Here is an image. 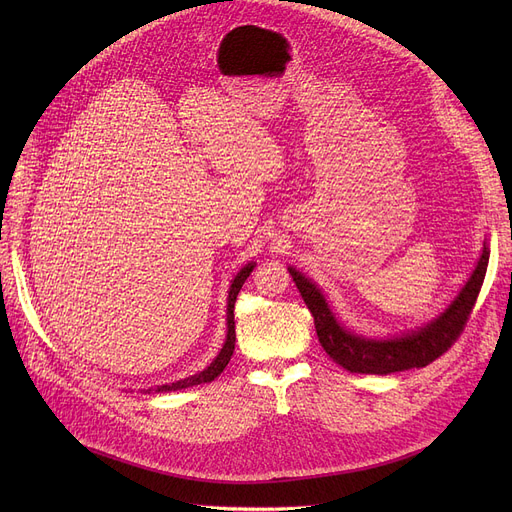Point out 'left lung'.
I'll use <instances>...</instances> for the list:
<instances>
[{
    "mask_svg": "<svg viewBox=\"0 0 512 512\" xmlns=\"http://www.w3.org/2000/svg\"><path fill=\"white\" fill-rule=\"evenodd\" d=\"M488 261L490 245L483 242V251L475 270L454 301H450V305L438 317L427 321L421 328L390 338H369L344 328L321 288L294 267H288V272L313 315L315 332L324 351L351 373L388 375L413 367H425L448 351L450 344L459 338L467 324L483 278H486Z\"/></svg>",
    "mask_w": 512,
    "mask_h": 512,
    "instance_id": "obj_1",
    "label": "left lung"
}]
</instances>
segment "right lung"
<instances>
[{
	"label": "right lung",
	"mask_w": 512,
	"mask_h": 512,
	"mask_svg": "<svg viewBox=\"0 0 512 512\" xmlns=\"http://www.w3.org/2000/svg\"><path fill=\"white\" fill-rule=\"evenodd\" d=\"M257 263H247L242 270L234 276L232 284H230V290H228V305H226V340L220 348L218 357H215L203 371L195 373V375H188V378L184 380H178L174 384H164V386H157L155 392H174V390H182V388H191V386H199V384H207V382H213L218 375L226 369V365L230 363V357L234 353V342H236V332H234V303H236V297L238 292L242 288V284H245V280L251 276L253 267ZM147 392H153V388H149Z\"/></svg>",
	"instance_id": "add662e5"
}]
</instances>
